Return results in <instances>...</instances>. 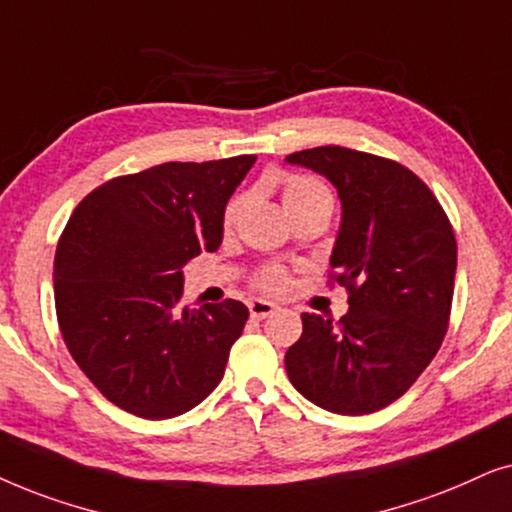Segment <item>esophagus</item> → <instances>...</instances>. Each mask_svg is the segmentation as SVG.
<instances>
[{
	"label": "esophagus",
	"mask_w": 512,
	"mask_h": 512,
	"mask_svg": "<svg viewBox=\"0 0 512 512\" xmlns=\"http://www.w3.org/2000/svg\"><path fill=\"white\" fill-rule=\"evenodd\" d=\"M248 309H250V318L264 320V318L274 316V313L278 311V306L267 302V299H252V302L248 304Z\"/></svg>",
	"instance_id": "esophagus-1"
}]
</instances>
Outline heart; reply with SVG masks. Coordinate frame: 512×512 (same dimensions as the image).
Returning <instances> with one entry per match:
<instances>
[{
	"label": "heart",
	"instance_id": "1",
	"mask_svg": "<svg viewBox=\"0 0 512 512\" xmlns=\"http://www.w3.org/2000/svg\"><path fill=\"white\" fill-rule=\"evenodd\" d=\"M325 199H330V194H327V189L320 185L316 177L295 175L290 177L283 187V203L288 213H292V210L297 208L309 206V203L325 201ZM238 210H241V199H234L227 206V210H224V224H227V227L229 224H234ZM255 285L264 292H283L288 288V274L278 267H269L260 271V276L255 278Z\"/></svg>",
	"mask_w": 512,
	"mask_h": 512
}]
</instances>
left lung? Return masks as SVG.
I'll use <instances>...</instances> for the list:
<instances>
[{
	"instance_id": "obj_1",
	"label": "left lung",
	"mask_w": 512,
	"mask_h": 512,
	"mask_svg": "<svg viewBox=\"0 0 512 512\" xmlns=\"http://www.w3.org/2000/svg\"><path fill=\"white\" fill-rule=\"evenodd\" d=\"M327 177L342 201L330 267L349 311L302 313L285 353L292 386L327 412L372 414L398 400L438 353L449 325L456 238L431 189L391 159L349 147L285 156Z\"/></svg>"
}]
</instances>
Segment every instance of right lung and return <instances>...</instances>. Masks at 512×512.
Wrapping results in <instances>:
<instances>
[{
	"label": "right lung",
	"instance_id": "1",
	"mask_svg": "<svg viewBox=\"0 0 512 512\" xmlns=\"http://www.w3.org/2000/svg\"><path fill=\"white\" fill-rule=\"evenodd\" d=\"M257 156L170 161L114 177L74 208L53 262L67 351L109 403L180 417L224 377L248 306H180L182 267L215 252L224 208Z\"/></svg>",
	"mask_w": 512,
	"mask_h": 512
}]
</instances>
